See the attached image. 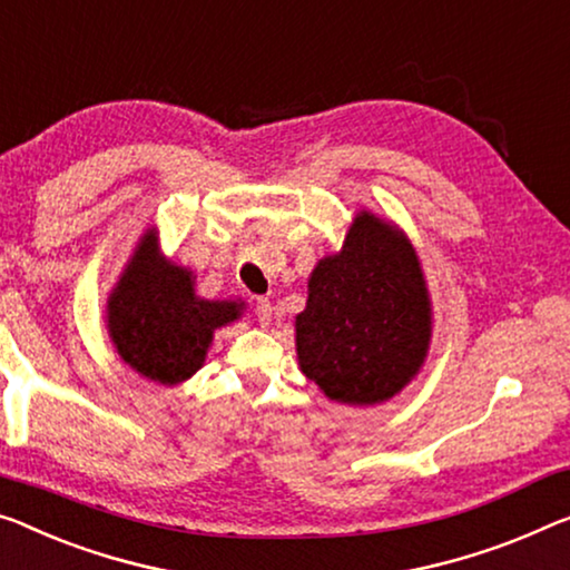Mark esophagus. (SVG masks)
I'll return each instance as SVG.
<instances>
[{
  "label": "esophagus",
  "mask_w": 570,
  "mask_h": 570,
  "mask_svg": "<svg viewBox=\"0 0 570 570\" xmlns=\"http://www.w3.org/2000/svg\"><path fill=\"white\" fill-rule=\"evenodd\" d=\"M255 313H257V321L262 323V326H269V323H273V303H269L267 297H257Z\"/></svg>",
  "instance_id": "esophagus-1"
}]
</instances>
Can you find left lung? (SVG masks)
Returning a JSON list of instances; mask_svg holds the SVG:
<instances>
[{"label":"left lung","instance_id":"left-lung-1","mask_svg":"<svg viewBox=\"0 0 570 570\" xmlns=\"http://www.w3.org/2000/svg\"><path fill=\"white\" fill-rule=\"evenodd\" d=\"M431 338L433 303L413 242L358 208L341 249L308 277L295 315L297 366L338 405L374 407L415 380Z\"/></svg>","mask_w":570,"mask_h":570}]
</instances>
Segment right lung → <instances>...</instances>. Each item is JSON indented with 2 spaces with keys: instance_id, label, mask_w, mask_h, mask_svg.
<instances>
[{
  "instance_id": "obj_1",
  "label": "right lung",
  "mask_w": 570,
  "mask_h": 570,
  "mask_svg": "<svg viewBox=\"0 0 570 570\" xmlns=\"http://www.w3.org/2000/svg\"><path fill=\"white\" fill-rule=\"evenodd\" d=\"M244 308L242 297H200L194 269L165 257L160 232L150 226L111 287L104 321L129 370L173 387L204 366L216 331L239 321Z\"/></svg>"
}]
</instances>
